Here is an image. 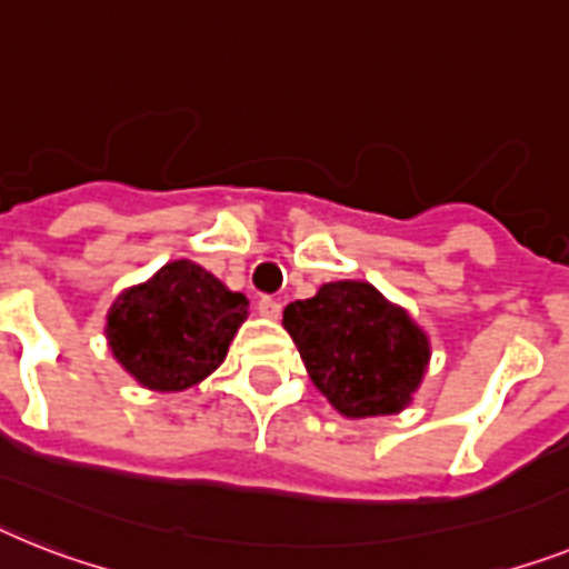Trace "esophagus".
Listing matches in <instances>:
<instances>
[{"instance_id": "1", "label": "esophagus", "mask_w": 569, "mask_h": 569, "mask_svg": "<svg viewBox=\"0 0 569 569\" xmlns=\"http://www.w3.org/2000/svg\"><path fill=\"white\" fill-rule=\"evenodd\" d=\"M258 313L267 319H279L281 302L279 299H273V296H261V299H258Z\"/></svg>"}]
</instances>
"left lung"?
Returning a JSON list of instances; mask_svg holds the SVG:
<instances>
[{"mask_svg":"<svg viewBox=\"0 0 569 569\" xmlns=\"http://www.w3.org/2000/svg\"><path fill=\"white\" fill-rule=\"evenodd\" d=\"M284 328L313 387L349 419L392 416L425 378L430 342L369 281H331L284 308Z\"/></svg>","mask_w":569,"mask_h":569,"instance_id":"8db88e82","label":"left lung"}]
</instances>
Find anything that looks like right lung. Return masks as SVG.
Masks as SVG:
<instances>
[{
	"label": "right lung",
	"mask_w": 569,
	"mask_h": 569,
	"mask_svg": "<svg viewBox=\"0 0 569 569\" xmlns=\"http://www.w3.org/2000/svg\"><path fill=\"white\" fill-rule=\"evenodd\" d=\"M247 305V296L180 258L119 293L104 331L112 358L142 387L180 392L223 363Z\"/></svg>",
	"instance_id": "add662e5"
}]
</instances>
